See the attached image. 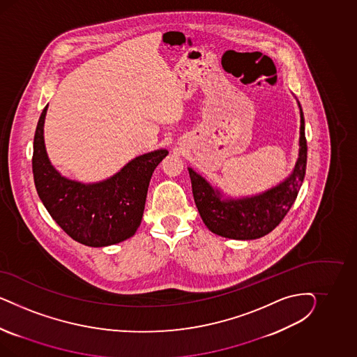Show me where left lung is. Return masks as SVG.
I'll list each match as a JSON object with an SVG mask.
<instances>
[{
	"mask_svg": "<svg viewBox=\"0 0 357 357\" xmlns=\"http://www.w3.org/2000/svg\"><path fill=\"white\" fill-rule=\"evenodd\" d=\"M298 107L301 127L297 162L291 175L270 190L241 199H225L220 190L213 188L202 175L188 167L195 204L212 233L239 241L257 239L272 231L289 212L303 185L307 160L305 120L300 103Z\"/></svg>",
	"mask_w": 357,
	"mask_h": 357,
	"instance_id": "obj_1",
	"label": "left lung"
}]
</instances>
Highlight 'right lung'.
<instances>
[{
  "instance_id": "add662e5",
  "label": "right lung",
  "mask_w": 357,
  "mask_h": 357,
  "mask_svg": "<svg viewBox=\"0 0 357 357\" xmlns=\"http://www.w3.org/2000/svg\"><path fill=\"white\" fill-rule=\"evenodd\" d=\"M47 108L33 136V173L48 213L69 237L91 248L115 245L132 237L140 227L151 174L169 151L158 149L139 155L119 173L98 183L68 179L51 165L45 151Z\"/></svg>"
}]
</instances>
